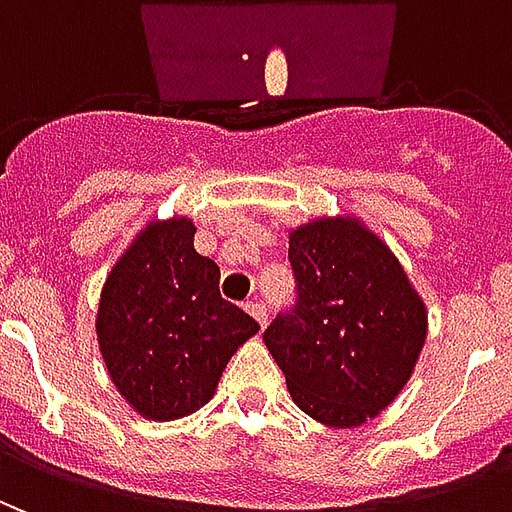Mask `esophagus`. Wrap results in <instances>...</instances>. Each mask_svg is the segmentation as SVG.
<instances>
[{"mask_svg":"<svg viewBox=\"0 0 512 512\" xmlns=\"http://www.w3.org/2000/svg\"><path fill=\"white\" fill-rule=\"evenodd\" d=\"M246 312H249V315H252V318H255L260 326H266L268 312H266V307L260 304V301H246Z\"/></svg>","mask_w":512,"mask_h":512,"instance_id":"1","label":"esophagus"}]
</instances>
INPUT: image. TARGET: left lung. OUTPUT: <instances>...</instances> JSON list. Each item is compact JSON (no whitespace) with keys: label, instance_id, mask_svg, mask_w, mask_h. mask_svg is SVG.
Here are the masks:
<instances>
[{"label":"left lung","instance_id":"obj_1","mask_svg":"<svg viewBox=\"0 0 512 512\" xmlns=\"http://www.w3.org/2000/svg\"><path fill=\"white\" fill-rule=\"evenodd\" d=\"M299 304L263 334L293 403L329 428H359L395 400L428 337V310L395 252L359 216L288 230Z\"/></svg>","mask_w":512,"mask_h":512}]
</instances>
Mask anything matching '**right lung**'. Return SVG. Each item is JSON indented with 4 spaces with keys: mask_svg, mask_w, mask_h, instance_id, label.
<instances>
[{
    "mask_svg": "<svg viewBox=\"0 0 512 512\" xmlns=\"http://www.w3.org/2000/svg\"><path fill=\"white\" fill-rule=\"evenodd\" d=\"M194 233L189 216L150 219L106 274L95 312L106 373L153 422L205 406L230 356L260 329L222 299L219 266L197 255Z\"/></svg>",
    "mask_w": 512,
    "mask_h": 512,
    "instance_id": "obj_1",
    "label": "right lung"
}]
</instances>
